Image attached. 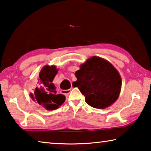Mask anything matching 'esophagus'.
Returning a JSON list of instances; mask_svg holds the SVG:
<instances>
[{"label": "esophagus", "mask_w": 151, "mask_h": 151, "mask_svg": "<svg viewBox=\"0 0 151 151\" xmlns=\"http://www.w3.org/2000/svg\"><path fill=\"white\" fill-rule=\"evenodd\" d=\"M72 88H71L70 89H69V90H61V93H63L64 95H68L69 93L71 92V90Z\"/></svg>", "instance_id": "1"}]
</instances>
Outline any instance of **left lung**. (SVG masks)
<instances>
[{"mask_svg": "<svg viewBox=\"0 0 151 151\" xmlns=\"http://www.w3.org/2000/svg\"><path fill=\"white\" fill-rule=\"evenodd\" d=\"M80 68L75 73L76 86L85 96L88 105L104 109L116 102L120 93L122 79L112 63L93 56Z\"/></svg>", "mask_w": 151, "mask_h": 151, "instance_id": "1", "label": "left lung"}]
</instances>
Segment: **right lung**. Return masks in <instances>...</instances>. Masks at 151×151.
Returning <instances> with one entry per match:
<instances>
[{"label":"right lung","mask_w":151,"mask_h":151,"mask_svg":"<svg viewBox=\"0 0 151 151\" xmlns=\"http://www.w3.org/2000/svg\"><path fill=\"white\" fill-rule=\"evenodd\" d=\"M58 72L55 65H45L39 73L38 83L33 93H30L32 100L47 110L58 108L65 100V96L57 92L53 83Z\"/></svg>","instance_id":"1"}]
</instances>
